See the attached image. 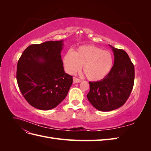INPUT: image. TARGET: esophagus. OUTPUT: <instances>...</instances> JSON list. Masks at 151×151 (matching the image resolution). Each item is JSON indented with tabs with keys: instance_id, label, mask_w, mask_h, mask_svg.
<instances>
[{
	"instance_id": "obj_1",
	"label": "esophagus",
	"mask_w": 151,
	"mask_h": 151,
	"mask_svg": "<svg viewBox=\"0 0 151 151\" xmlns=\"http://www.w3.org/2000/svg\"><path fill=\"white\" fill-rule=\"evenodd\" d=\"M81 81L80 79L76 78V77H74V78H73V82H74V83H79Z\"/></svg>"
}]
</instances>
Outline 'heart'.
Returning <instances> with one entry per match:
<instances>
[{"mask_svg": "<svg viewBox=\"0 0 151 151\" xmlns=\"http://www.w3.org/2000/svg\"><path fill=\"white\" fill-rule=\"evenodd\" d=\"M62 62L69 74H75L83 65L87 78L92 81L102 80L110 72L113 58L108 51L94 45H83L74 52L67 51L63 55Z\"/></svg>", "mask_w": 151, "mask_h": 151, "instance_id": "1", "label": "heart"}]
</instances>
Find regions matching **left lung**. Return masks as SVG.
Wrapping results in <instances>:
<instances>
[{
  "label": "left lung",
  "mask_w": 151,
  "mask_h": 151,
  "mask_svg": "<svg viewBox=\"0 0 151 151\" xmlns=\"http://www.w3.org/2000/svg\"><path fill=\"white\" fill-rule=\"evenodd\" d=\"M111 48L115 61L104 79L89 82V101L99 111H109L123 106L133 89L135 69L128 54L123 50Z\"/></svg>",
  "instance_id": "left-lung-1"
}]
</instances>
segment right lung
<instances>
[{
    "instance_id": "obj_1",
    "label": "right lung",
    "mask_w": 151,
    "mask_h": 151,
    "mask_svg": "<svg viewBox=\"0 0 151 151\" xmlns=\"http://www.w3.org/2000/svg\"><path fill=\"white\" fill-rule=\"evenodd\" d=\"M63 41L31 45L22 53L17 65V82L28 103L49 110L64 99L72 84L61 58Z\"/></svg>"
}]
</instances>
